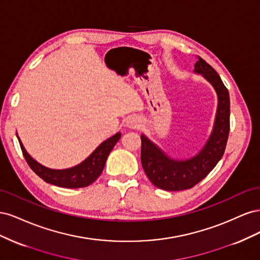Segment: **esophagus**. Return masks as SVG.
Listing matches in <instances>:
<instances>
[{"label": "esophagus", "mask_w": 260, "mask_h": 260, "mask_svg": "<svg viewBox=\"0 0 260 260\" xmlns=\"http://www.w3.org/2000/svg\"><path fill=\"white\" fill-rule=\"evenodd\" d=\"M127 124H128L129 128H139L140 120L138 119L137 117H131V118H129Z\"/></svg>", "instance_id": "34e87169"}]
</instances>
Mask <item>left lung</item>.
Segmentation results:
<instances>
[{"instance_id":"8db88e82","label":"left lung","mask_w":260,"mask_h":260,"mask_svg":"<svg viewBox=\"0 0 260 260\" xmlns=\"http://www.w3.org/2000/svg\"><path fill=\"white\" fill-rule=\"evenodd\" d=\"M193 73L201 75L217 94V111L210 135L200 151L184 159L170 157L141 135V162L151 182L166 191H182L191 188L215 168L224 153L230 131V96L216 70L198 57Z\"/></svg>"}]
</instances>
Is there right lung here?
Listing matches in <instances>:
<instances>
[{
    "label": "right lung",
    "mask_w": 260,
    "mask_h": 260,
    "mask_svg": "<svg viewBox=\"0 0 260 260\" xmlns=\"http://www.w3.org/2000/svg\"><path fill=\"white\" fill-rule=\"evenodd\" d=\"M121 138V133L117 132L113 137L102 142L94 151L80 164L66 169H52L38 162L26 151L25 146L17 135L23 156L36 174L45 182L68 188L84 187L93 183L102 174L109 153Z\"/></svg>",
    "instance_id": "add662e5"
}]
</instances>
